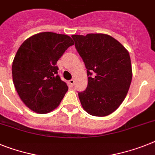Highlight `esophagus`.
Returning <instances> with one entry per match:
<instances>
[{
  "mask_svg": "<svg viewBox=\"0 0 155 155\" xmlns=\"http://www.w3.org/2000/svg\"><path fill=\"white\" fill-rule=\"evenodd\" d=\"M74 84H75V80H73V79H71L68 81V84H69L70 87H73Z\"/></svg>",
  "mask_w": 155,
  "mask_h": 155,
  "instance_id": "34e87169",
  "label": "esophagus"
}]
</instances>
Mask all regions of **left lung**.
I'll return each instance as SVG.
<instances>
[{
	"mask_svg": "<svg viewBox=\"0 0 155 155\" xmlns=\"http://www.w3.org/2000/svg\"><path fill=\"white\" fill-rule=\"evenodd\" d=\"M71 38L88 76L86 90L78 93L82 106L92 116L110 115L123 102L132 82L129 53L117 40L105 34Z\"/></svg>",
	"mask_w": 155,
	"mask_h": 155,
	"instance_id": "1",
	"label": "left lung"
}]
</instances>
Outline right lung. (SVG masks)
Here are the masks:
<instances>
[{
    "label": "right lung",
    "mask_w": 155,
    "mask_h": 155,
    "mask_svg": "<svg viewBox=\"0 0 155 155\" xmlns=\"http://www.w3.org/2000/svg\"><path fill=\"white\" fill-rule=\"evenodd\" d=\"M72 45L68 35L41 32L20 45L12 62V80L30 110L47 114L59 106L68 87L58 75L57 62Z\"/></svg>",
    "instance_id": "obj_1"
}]
</instances>
